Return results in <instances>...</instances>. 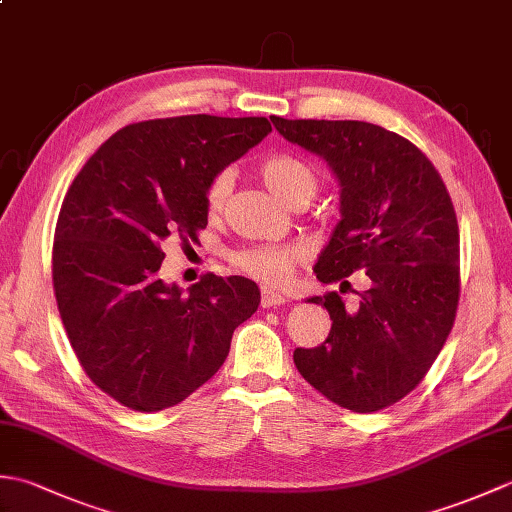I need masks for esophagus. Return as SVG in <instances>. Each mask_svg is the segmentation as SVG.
<instances>
[{
  "mask_svg": "<svg viewBox=\"0 0 512 512\" xmlns=\"http://www.w3.org/2000/svg\"><path fill=\"white\" fill-rule=\"evenodd\" d=\"M286 297L281 292L273 288H262V308H275V306H284Z\"/></svg>",
  "mask_w": 512,
  "mask_h": 512,
  "instance_id": "obj_1",
  "label": "esophagus"
}]
</instances>
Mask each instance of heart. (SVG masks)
<instances>
[{
	"instance_id": "1",
	"label": "heart",
	"mask_w": 512,
	"mask_h": 512,
	"mask_svg": "<svg viewBox=\"0 0 512 512\" xmlns=\"http://www.w3.org/2000/svg\"><path fill=\"white\" fill-rule=\"evenodd\" d=\"M259 173L266 182V187L273 191L279 200L286 204L295 200H312L319 189V176L308 162L301 158L279 154L270 156L262 162ZM231 191V176L228 171L217 173V176L206 184L204 206L206 213L217 215L222 211L226 195ZM303 250L299 246H253L244 248L233 257V262L246 275L255 277L264 284H284L292 275L297 262H301Z\"/></svg>"
}]
</instances>
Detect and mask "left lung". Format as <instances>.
<instances>
[{
    "label": "left lung",
    "mask_w": 512,
    "mask_h": 512,
    "mask_svg": "<svg viewBox=\"0 0 512 512\" xmlns=\"http://www.w3.org/2000/svg\"><path fill=\"white\" fill-rule=\"evenodd\" d=\"M277 132L321 156L341 184V222L314 273L347 284L365 273L358 308L339 292L308 301L330 312L328 339L295 350L299 374L343 409L394 405L429 372L460 299V228L440 173L422 151L363 121H288Z\"/></svg>",
    "instance_id": "left-lung-1"
}]
</instances>
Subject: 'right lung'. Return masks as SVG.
Returning <instances> with one entry per match:
<instances>
[{"instance_id": "1", "label": "right lung", "mask_w": 512, "mask_h": 512, "mask_svg": "<svg viewBox=\"0 0 512 512\" xmlns=\"http://www.w3.org/2000/svg\"><path fill=\"white\" fill-rule=\"evenodd\" d=\"M268 132L264 116L127 125L65 193L52 244L59 314L85 374L121 405L149 413L191 396L257 310L246 277L209 273L184 292L158 273L167 237L198 242L206 228V184Z\"/></svg>"}]
</instances>
